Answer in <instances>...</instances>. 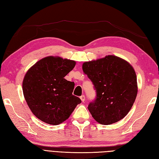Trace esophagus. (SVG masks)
I'll list each match as a JSON object with an SVG mask.
<instances>
[{"instance_id":"1","label":"esophagus","mask_w":159,"mask_h":159,"mask_svg":"<svg viewBox=\"0 0 159 159\" xmlns=\"http://www.w3.org/2000/svg\"><path fill=\"white\" fill-rule=\"evenodd\" d=\"M80 99H81V102H85V95H81V96H80Z\"/></svg>"}]
</instances>
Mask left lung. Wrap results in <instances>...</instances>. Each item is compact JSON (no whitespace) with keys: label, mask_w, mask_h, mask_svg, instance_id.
<instances>
[{"label":"left lung","mask_w":159,"mask_h":159,"mask_svg":"<svg viewBox=\"0 0 159 159\" xmlns=\"http://www.w3.org/2000/svg\"><path fill=\"white\" fill-rule=\"evenodd\" d=\"M82 69L96 92L88 107L95 121L107 125L125 117L137 94V76L133 67L120 57L107 56L85 62Z\"/></svg>","instance_id":"obj_1"}]
</instances>
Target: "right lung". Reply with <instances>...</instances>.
Wrapping results in <instances>:
<instances>
[{"instance_id": "add662e5", "label": "right lung", "mask_w": 159, "mask_h": 159, "mask_svg": "<svg viewBox=\"0 0 159 159\" xmlns=\"http://www.w3.org/2000/svg\"><path fill=\"white\" fill-rule=\"evenodd\" d=\"M75 65L73 60L48 56L28 70L22 83L23 93L38 119L57 125L68 119L81 102L72 94L74 83L64 78Z\"/></svg>"}]
</instances>
